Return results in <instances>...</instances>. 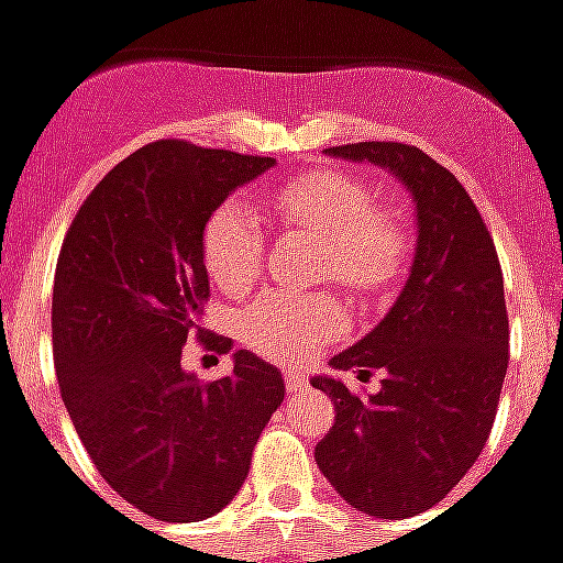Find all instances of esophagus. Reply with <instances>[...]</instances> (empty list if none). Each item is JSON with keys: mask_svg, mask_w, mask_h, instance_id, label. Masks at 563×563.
<instances>
[{"mask_svg": "<svg viewBox=\"0 0 563 563\" xmlns=\"http://www.w3.org/2000/svg\"><path fill=\"white\" fill-rule=\"evenodd\" d=\"M283 383H286V391H305V377H301V374H298V371H286V374H283Z\"/></svg>", "mask_w": 563, "mask_h": 563, "instance_id": "esophagus-1", "label": "esophagus"}]
</instances>
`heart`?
Returning <instances> with one entry per match:
<instances>
[{"label": "heart", "mask_w": 563, "mask_h": 563, "mask_svg": "<svg viewBox=\"0 0 563 563\" xmlns=\"http://www.w3.org/2000/svg\"><path fill=\"white\" fill-rule=\"evenodd\" d=\"M268 205L283 225L317 238L319 277L341 283L358 301H383L407 277L413 256L410 225L395 208L377 205L374 189L353 174H298L274 186ZM201 258L220 289H250L265 258V229L256 210L241 198L222 201L205 222ZM343 331L346 307L331 292L271 289L238 313V338L274 362H305Z\"/></svg>", "instance_id": "b5f03b06"}]
</instances>
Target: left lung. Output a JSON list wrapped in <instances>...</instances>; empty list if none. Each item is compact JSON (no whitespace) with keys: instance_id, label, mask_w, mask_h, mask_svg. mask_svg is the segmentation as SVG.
Masks as SVG:
<instances>
[{"instance_id":"obj_1","label":"left lung","mask_w":563,"mask_h":563,"mask_svg":"<svg viewBox=\"0 0 563 563\" xmlns=\"http://www.w3.org/2000/svg\"><path fill=\"white\" fill-rule=\"evenodd\" d=\"M325 153L374 162L401 177L419 217L410 280L367 338L331 358L377 395L310 379L334 401L317 443L319 471L346 504L377 519L437 507L479 459L509 362L504 274L492 234L459 177L401 141H358Z\"/></svg>"}]
</instances>
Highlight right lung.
<instances>
[{
	"label": "right lung",
	"mask_w": 563,
	"mask_h": 563,
	"mask_svg": "<svg viewBox=\"0 0 563 563\" xmlns=\"http://www.w3.org/2000/svg\"><path fill=\"white\" fill-rule=\"evenodd\" d=\"M271 156L162 139L117 162L68 225L54 277L59 391L96 471L159 521H201L244 485L262 428L283 401L280 371L238 350L222 377L186 374V338L210 298L201 232Z\"/></svg>",
	"instance_id": "add662e5"
}]
</instances>
